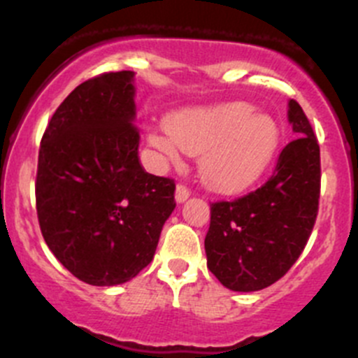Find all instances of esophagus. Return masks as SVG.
<instances>
[{
  "label": "esophagus",
  "instance_id": "esophagus-1",
  "mask_svg": "<svg viewBox=\"0 0 358 358\" xmlns=\"http://www.w3.org/2000/svg\"><path fill=\"white\" fill-rule=\"evenodd\" d=\"M190 196V189L189 187H185L183 183H178V187H176V192H175V199L176 202H183L189 199Z\"/></svg>",
  "mask_w": 358,
  "mask_h": 358
}]
</instances>
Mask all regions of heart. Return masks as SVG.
Returning <instances> with one entry per match:
<instances>
[{"instance_id":"b5f03b06","label":"heart","mask_w":358,"mask_h":358,"mask_svg":"<svg viewBox=\"0 0 358 358\" xmlns=\"http://www.w3.org/2000/svg\"><path fill=\"white\" fill-rule=\"evenodd\" d=\"M279 126L268 115H255L248 103H225L175 114L168 129L150 133V145L168 161L180 152L201 157L206 185L237 192L252 185L272 161L279 145Z\"/></svg>"}]
</instances>
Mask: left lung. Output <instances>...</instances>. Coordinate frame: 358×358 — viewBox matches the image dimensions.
<instances>
[{"instance_id": "obj_1", "label": "left lung", "mask_w": 358, "mask_h": 358, "mask_svg": "<svg viewBox=\"0 0 358 358\" xmlns=\"http://www.w3.org/2000/svg\"><path fill=\"white\" fill-rule=\"evenodd\" d=\"M287 114L298 136L279 154L272 176L246 196L211 202L208 268L232 291L265 289L286 275L315 225L320 147L296 100Z\"/></svg>"}]
</instances>
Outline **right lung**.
I'll return each instance as SVG.
<instances>
[{"label":"right lung","mask_w":358,"mask_h":358,"mask_svg":"<svg viewBox=\"0 0 358 358\" xmlns=\"http://www.w3.org/2000/svg\"><path fill=\"white\" fill-rule=\"evenodd\" d=\"M131 71L72 90L39 145L36 211L50 251L79 280L115 286L154 258L175 180L140 164Z\"/></svg>","instance_id":"1"}]
</instances>
